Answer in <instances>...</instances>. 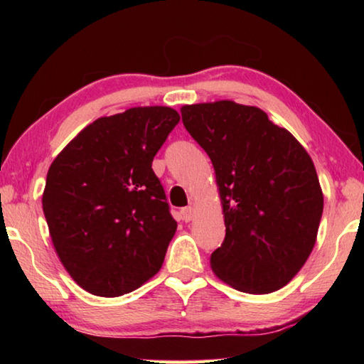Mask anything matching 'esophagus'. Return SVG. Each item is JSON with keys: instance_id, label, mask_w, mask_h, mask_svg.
I'll list each match as a JSON object with an SVG mask.
<instances>
[{"instance_id": "obj_1", "label": "esophagus", "mask_w": 364, "mask_h": 364, "mask_svg": "<svg viewBox=\"0 0 364 364\" xmlns=\"http://www.w3.org/2000/svg\"><path fill=\"white\" fill-rule=\"evenodd\" d=\"M194 208L193 207H184V208H181V217H183V220L184 221H191L194 218Z\"/></svg>"}]
</instances>
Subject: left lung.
<instances>
[{
	"label": "left lung",
	"mask_w": 364,
	"mask_h": 364,
	"mask_svg": "<svg viewBox=\"0 0 364 364\" xmlns=\"http://www.w3.org/2000/svg\"><path fill=\"white\" fill-rule=\"evenodd\" d=\"M212 160L226 236L210 255L218 278L247 294L284 287L315 247L323 191L305 147L262 109L234 101L181 107Z\"/></svg>",
	"instance_id": "8db88e82"
}]
</instances>
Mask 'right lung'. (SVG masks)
Returning <instances> with one entry per match:
<instances>
[{
	"label": "right lung",
	"instance_id": "add662e5",
	"mask_svg": "<svg viewBox=\"0 0 364 364\" xmlns=\"http://www.w3.org/2000/svg\"><path fill=\"white\" fill-rule=\"evenodd\" d=\"M178 122L165 106L101 117L53 160L43 212L60 263L90 294L120 297L162 268L176 221L152 160Z\"/></svg>",
	"mask_w": 364,
	"mask_h": 364
}]
</instances>
